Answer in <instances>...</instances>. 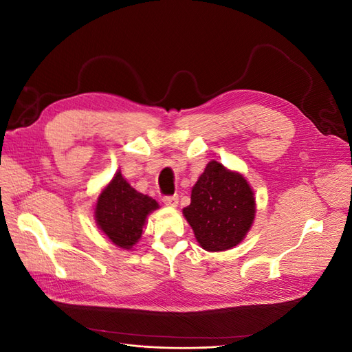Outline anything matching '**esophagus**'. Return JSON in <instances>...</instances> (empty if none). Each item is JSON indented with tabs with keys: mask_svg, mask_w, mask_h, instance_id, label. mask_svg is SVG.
Returning a JSON list of instances; mask_svg holds the SVG:
<instances>
[{
	"mask_svg": "<svg viewBox=\"0 0 352 352\" xmlns=\"http://www.w3.org/2000/svg\"><path fill=\"white\" fill-rule=\"evenodd\" d=\"M163 202L167 207H176L177 202H179V197L176 194L175 195H166V197H163Z\"/></svg>",
	"mask_w": 352,
	"mask_h": 352,
	"instance_id": "esophagus-1",
	"label": "esophagus"
}]
</instances>
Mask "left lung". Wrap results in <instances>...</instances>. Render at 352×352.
<instances>
[{
    "label": "left lung",
    "mask_w": 352,
    "mask_h": 352,
    "mask_svg": "<svg viewBox=\"0 0 352 352\" xmlns=\"http://www.w3.org/2000/svg\"><path fill=\"white\" fill-rule=\"evenodd\" d=\"M184 216L206 251L230 250L252 226L254 190L241 173L212 160L194 185Z\"/></svg>",
    "instance_id": "obj_1"
}]
</instances>
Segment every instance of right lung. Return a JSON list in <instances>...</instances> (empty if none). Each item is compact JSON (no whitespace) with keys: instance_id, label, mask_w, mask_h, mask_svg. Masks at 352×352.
<instances>
[{"instance_id":"add662e5","label":"right lung","mask_w":352,"mask_h":352,"mask_svg":"<svg viewBox=\"0 0 352 352\" xmlns=\"http://www.w3.org/2000/svg\"><path fill=\"white\" fill-rule=\"evenodd\" d=\"M157 208L155 199L138 192L117 172L97 199L95 221L116 247L131 250L142 236L148 214Z\"/></svg>"}]
</instances>
